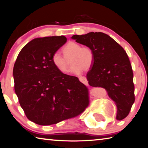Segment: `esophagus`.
<instances>
[{"label": "esophagus", "instance_id": "esophagus-1", "mask_svg": "<svg viewBox=\"0 0 148 148\" xmlns=\"http://www.w3.org/2000/svg\"><path fill=\"white\" fill-rule=\"evenodd\" d=\"M79 81L82 82V83L84 84H86L87 85L88 84V81H87V79L86 77L84 76H82V77H79Z\"/></svg>", "mask_w": 148, "mask_h": 148}]
</instances>
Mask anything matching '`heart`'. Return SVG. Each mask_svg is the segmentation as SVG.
Here are the masks:
<instances>
[{
  "label": "heart",
  "instance_id": "heart-1",
  "mask_svg": "<svg viewBox=\"0 0 148 148\" xmlns=\"http://www.w3.org/2000/svg\"><path fill=\"white\" fill-rule=\"evenodd\" d=\"M64 57L56 52L51 57V62L57 70L62 74L69 71V60L72 65L71 72L79 74L84 71H89L94 64L95 56L92 47L82 46L75 42H69L62 47Z\"/></svg>",
  "mask_w": 148,
  "mask_h": 148
}]
</instances>
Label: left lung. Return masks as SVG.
<instances>
[{
    "instance_id": "8db88e82",
    "label": "left lung",
    "mask_w": 148,
    "mask_h": 148,
    "mask_svg": "<svg viewBox=\"0 0 148 148\" xmlns=\"http://www.w3.org/2000/svg\"><path fill=\"white\" fill-rule=\"evenodd\" d=\"M72 38L93 49L95 62L87 74L89 84L106 90L110 98L116 104L117 119H123L135 101L133 72L126 51L103 32L76 34Z\"/></svg>"
}]
</instances>
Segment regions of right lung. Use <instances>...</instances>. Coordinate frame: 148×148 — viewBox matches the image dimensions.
Instances as JSON below:
<instances>
[{
	"instance_id": "obj_1",
	"label": "right lung",
	"mask_w": 148,
	"mask_h": 148,
	"mask_svg": "<svg viewBox=\"0 0 148 148\" xmlns=\"http://www.w3.org/2000/svg\"><path fill=\"white\" fill-rule=\"evenodd\" d=\"M67 40L64 36L33 39L19 52L13 70L15 92L30 121L40 125L74 118L89 104L86 86L76 76L62 74L52 55Z\"/></svg>"
}]
</instances>
